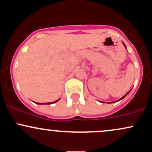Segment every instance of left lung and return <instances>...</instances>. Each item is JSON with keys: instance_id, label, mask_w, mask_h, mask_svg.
Returning <instances> with one entry per match:
<instances>
[{"instance_id": "8db88e82", "label": "left lung", "mask_w": 152, "mask_h": 152, "mask_svg": "<svg viewBox=\"0 0 152 152\" xmlns=\"http://www.w3.org/2000/svg\"><path fill=\"white\" fill-rule=\"evenodd\" d=\"M123 44H124V46H125V48H126V46H125V44H124V43H123ZM130 91H131V90H130V91H129V92H128V93H127L126 94H125V95H124V96H122L121 99H118V101H116V102H118V101L121 100V99H123L124 98V97H126V96H127V95H128V94H129V92H130ZM102 102V103H104V102ZM113 103H114V102H113Z\"/></svg>"}]
</instances>
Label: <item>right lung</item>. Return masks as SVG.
<instances>
[{"label":"right lung","instance_id":"add662e5","mask_svg":"<svg viewBox=\"0 0 152 152\" xmlns=\"http://www.w3.org/2000/svg\"><path fill=\"white\" fill-rule=\"evenodd\" d=\"M59 100V99H58ZM58 100H56V101H55V102H49V103H36V104H53V103H56V102H58Z\"/></svg>","mask_w":152,"mask_h":152}]
</instances>
